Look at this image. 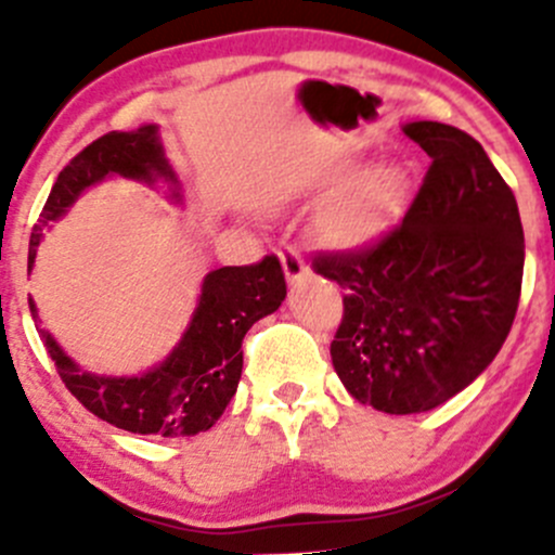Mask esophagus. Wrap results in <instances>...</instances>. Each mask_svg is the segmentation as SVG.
<instances>
[{"label": "esophagus", "mask_w": 555, "mask_h": 555, "mask_svg": "<svg viewBox=\"0 0 555 555\" xmlns=\"http://www.w3.org/2000/svg\"><path fill=\"white\" fill-rule=\"evenodd\" d=\"M279 260H282L284 276H287L289 284H298L300 279H304L306 273H309V266H306L304 257H300L295 249H289V246L282 251V255H279Z\"/></svg>", "instance_id": "obj_1"}]
</instances>
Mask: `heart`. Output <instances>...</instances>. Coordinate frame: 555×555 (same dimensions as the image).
Returning a JSON list of instances; mask_svg holds the SVG:
<instances>
[{
	"label": "heart",
	"instance_id": "b5f03b06",
	"mask_svg": "<svg viewBox=\"0 0 555 555\" xmlns=\"http://www.w3.org/2000/svg\"><path fill=\"white\" fill-rule=\"evenodd\" d=\"M408 193V173L395 160L367 166L327 195L311 222L313 242L333 251H360L389 228Z\"/></svg>",
	"mask_w": 555,
	"mask_h": 555
}]
</instances>
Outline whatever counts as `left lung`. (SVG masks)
Instances as JSON below:
<instances>
[{
    "mask_svg": "<svg viewBox=\"0 0 555 555\" xmlns=\"http://www.w3.org/2000/svg\"><path fill=\"white\" fill-rule=\"evenodd\" d=\"M402 133L433 158L402 222L367 249L313 260L346 289L330 344L340 384L395 416L443 405L494 362L524 279L516 195L486 150L438 120Z\"/></svg>",
    "mask_w": 555,
    "mask_h": 555,
    "instance_id": "8db88e82",
    "label": "left lung"
}]
</instances>
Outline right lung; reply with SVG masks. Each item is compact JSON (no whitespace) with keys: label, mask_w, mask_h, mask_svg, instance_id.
<instances>
[{"label":"right lung","mask_w":555,"mask_h":555,"mask_svg":"<svg viewBox=\"0 0 555 555\" xmlns=\"http://www.w3.org/2000/svg\"><path fill=\"white\" fill-rule=\"evenodd\" d=\"M109 177L133 179L147 188H164L171 204H182L184 188L171 160L166 158L160 128L144 122L137 131L104 133L88 144L55 179L29 242V271L44 233L75 206L86 190ZM287 298L282 266L266 257L257 266H228L209 271L201 282L198 300L190 313L182 338L160 360L139 376H104L82 371L64 346L42 327L37 304L29 298L39 338L55 362L66 389L112 427L133 435L188 438L206 433L225 413L236 395L244 367L242 340L246 330L273 313Z\"/></svg>","instance_id":"right-lung-1"}]
</instances>
